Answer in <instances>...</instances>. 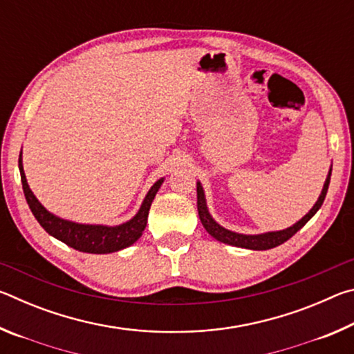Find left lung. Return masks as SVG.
<instances>
[{
    "instance_id": "8db88e82",
    "label": "left lung",
    "mask_w": 354,
    "mask_h": 354,
    "mask_svg": "<svg viewBox=\"0 0 354 354\" xmlns=\"http://www.w3.org/2000/svg\"><path fill=\"white\" fill-rule=\"evenodd\" d=\"M331 170L329 169V173L326 176V181L325 185H323L322 189V194L319 196V200H317L315 205L313 206V209L304 215L301 220H298L295 225H292L290 227H287V230L283 231H272V232H266V234H256V236H247V234H239V232H232L230 230H226V227L220 226L217 221H215L211 214L207 211V206H206V198H205V190H203L201 184L196 183V206H198V215H200V220L203 226H205V230L211 234L214 239H217L218 242H223L227 245H232V247H241V248H248V250H270L278 247V245L284 243L286 241H289V239L295 234L297 231L301 230V227L308 223V221L314 217L315 212L319 211L322 207L323 201H325V196H326V192H328V185H329V179H331Z\"/></svg>"
}]
</instances>
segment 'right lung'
Instances as JSON below:
<instances>
[{"instance_id": "add662e5", "label": "right lung", "mask_w": 354, "mask_h": 354, "mask_svg": "<svg viewBox=\"0 0 354 354\" xmlns=\"http://www.w3.org/2000/svg\"><path fill=\"white\" fill-rule=\"evenodd\" d=\"M19 169L21 175L23 192H25L28 206L37 218L40 226L48 232V234L56 237L57 241L64 242L68 247L75 248L82 253H93V254H106L120 251L123 248L133 245L137 239L142 236L143 230L147 226L149 206L154 200L156 194L160 185L164 183V178L153 184V187L148 190V194L143 200L142 206L133 218L127 223L117 226H104V225H81L75 221H68L64 218L56 217L55 214L48 212L46 209L40 205V201L35 198L32 190L29 189L25 171H23V160L21 153L19 158Z\"/></svg>"}]
</instances>
